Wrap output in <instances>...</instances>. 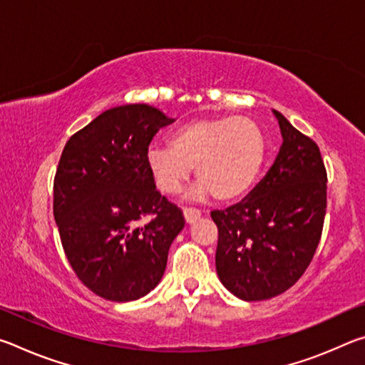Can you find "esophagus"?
<instances>
[{"label": "esophagus", "mask_w": 365, "mask_h": 365, "mask_svg": "<svg viewBox=\"0 0 365 365\" xmlns=\"http://www.w3.org/2000/svg\"><path fill=\"white\" fill-rule=\"evenodd\" d=\"M201 211L200 209H196V207H185L183 209V215H185V220L188 222V224H193L195 220H197L201 217Z\"/></svg>", "instance_id": "esophagus-1"}]
</instances>
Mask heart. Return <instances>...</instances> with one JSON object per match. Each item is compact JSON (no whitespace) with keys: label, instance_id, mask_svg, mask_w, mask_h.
<instances>
[{"label":"heart","instance_id":"obj_1","mask_svg":"<svg viewBox=\"0 0 365 365\" xmlns=\"http://www.w3.org/2000/svg\"><path fill=\"white\" fill-rule=\"evenodd\" d=\"M267 156L262 127L246 115L195 119L172 133L170 146L148 151V165L158 188L178 193L193 168L201 183L196 196L214 195L219 201L243 196L261 174Z\"/></svg>","mask_w":365,"mask_h":365}]
</instances>
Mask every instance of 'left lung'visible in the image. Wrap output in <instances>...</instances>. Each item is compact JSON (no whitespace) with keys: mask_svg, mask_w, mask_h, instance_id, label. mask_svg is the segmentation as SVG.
<instances>
[{"mask_svg":"<svg viewBox=\"0 0 365 365\" xmlns=\"http://www.w3.org/2000/svg\"><path fill=\"white\" fill-rule=\"evenodd\" d=\"M283 143L274 165L238 205L212 211L219 240L215 269L245 301L285 293L311 264L322 237L327 170L316 141L279 110Z\"/></svg>","mask_w":365,"mask_h":365,"instance_id":"obj_1","label":"left lung"}]
</instances>
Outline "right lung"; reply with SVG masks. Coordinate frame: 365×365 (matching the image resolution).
<instances>
[{
    "instance_id": "add662e5",
    "label": "right lung",
    "mask_w": 365,
    "mask_h": 365,
    "mask_svg": "<svg viewBox=\"0 0 365 365\" xmlns=\"http://www.w3.org/2000/svg\"><path fill=\"white\" fill-rule=\"evenodd\" d=\"M172 122L148 104L117 106L73 133L61 154L53 185L61 243L78 280L108 301L150 293L185 227L148 165L153 137Z\"/></svg>"
}]
</instances>
